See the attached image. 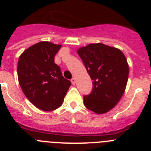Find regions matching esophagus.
I'll return each mask as SVG.
<instances>
[{"instance_id": "34e87169", "label": "esophagus", "mask_w": 151, "mask_h": 151, "mask_svg": "<svg viewBox=\"0 0 151 151\" xmlns=\"http://www.w3.org/2000/svg\"><path fill=\"white\" fill-rule=\"evenodd\" d=\"M71 82H72V84H73V85H75V84H76V78H72Z\"/></svg>"}]
</instances>
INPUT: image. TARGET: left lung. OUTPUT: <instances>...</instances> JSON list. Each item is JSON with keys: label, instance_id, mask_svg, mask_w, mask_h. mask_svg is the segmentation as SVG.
I'll list each match as a JSON object with an SVG mask.
<instances>
[{"label": "left lung", "instance_id": "8db88e82", "mask_svg": "<svg viewBox=\"0 0 151 151\" xmlns=\"http://www.w3.org/2000/svg\"><path fill=\"white\" fill-rule=\"evenodd\" d=\"M77 53L93 81V89L84 97L85 107L104 114L115 107L125 92L129 66L122 50L102 43L89 44Z\"/></svg>", "mask_w": 151, "mask_h": 151}]
</instances>
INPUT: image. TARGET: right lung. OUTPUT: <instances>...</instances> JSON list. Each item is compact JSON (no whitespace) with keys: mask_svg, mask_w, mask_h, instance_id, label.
Wrapping results in <instances>:
<instances>
[{"mask_svg":"<svg viewBox=\"0 0 151 151\" xmlns=\"http://www.w3.org/2000/svg\"><path fill=\"white\" fill-rule=\"evenodd\" d=\"M61 47L41 41L24 50L19 58L17 75L21 88L27 99L43 111L59 108L71 85L54 63Z\"/></svg>","mask_w":151,"mask_h":151,"instance_id":"right-lung-1","label":"right lung"}]
</instances>
